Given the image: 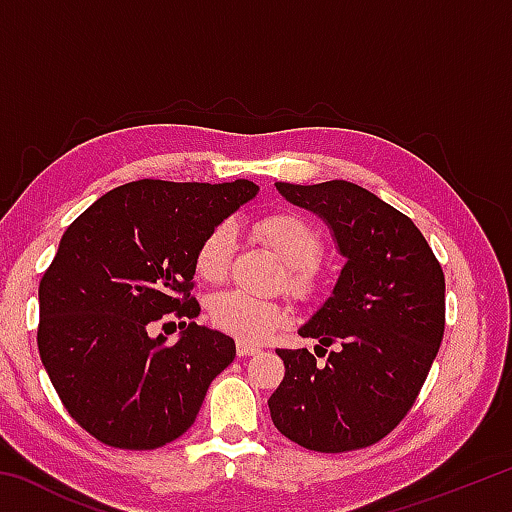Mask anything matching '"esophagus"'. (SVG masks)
I'll use <instances>...</instances> for the list:
<instances>
[{"label": "esophagus", "instance_id": "esophagus-1", "mask_svg": "<svg viewBox=\"0 0 512 512\" xmlns=\"http://www.w3.org/2000/svg\"><path fill=\"white\" fill-rule=\"evenodd\" d=\"M259 352V345L246 343V341H237V354L239 357H253V354Z\"/></svg>", "mask_w": 512, "mask_h": 512}]
</instances>
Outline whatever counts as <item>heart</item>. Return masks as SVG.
Returning <instances> with one entry per match:
<instances>
[{
    "label": "heart",
    "instance_id": "1",
    "mask_svg": "<svg viewBox=\"0 0 512 512\" xmlns=\"http://www.w3.org/2000/svg\"><path fill=\"white\" fill-rule=\"evenodd\" d=\"M255 235L287 264V291L293 298L314 300L327 289L329 273L316 259L323 241L305 216L287 210L266 214L255 223ZM232 250H235L232 225H214L196 248L194 266L198 277L212 284L221 282L228 275ZM210 318L216 327L237 336L239 341L259 343L284 325L287 311L277 302L228 291L212 300Z\"/></svg>",
    "mask_w": 512,
    "mask_h": 512
}]
</instances>
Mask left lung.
<instances>
[{"instance_id": "8db88e82", "label": "left lung", "mask_w": 512, "mask_h": 512, "mask_svg": "<svg viewBox=\"0 0 512 512\" xmlns=\"http://www.w3.org/2000/svg\"><path fill=\"white\" fill-rule=\"evenodd\" d=\"M318 214L348 259L300 336L336 345L318 366L309 350H277L284 379L268 400L277 431L305 449L354 452L404 420L445 334V275L409 216L348 180L275 183Z\"/></svg>"}]
</instances>
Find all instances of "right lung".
Returning a JSON list of instances; mask_svg holds the SVG:
<instances>
[{
	"instance_id": "right-lung-1",
	"label": "right lung",
	"mask_w": 512,
	"mask_h": 512,
	"mask_svg": "<svg viewBox=\"0 0 512 512\" xmlns=\"http://www.w3.org/2000/svg\"><path fill=\"white\" fill-rule=\"evenodd\" d=\"M259 192L250 180H137L94 201L65 230L42 275L38 350L60 402L117 449H155L192 427L235 341L185 323L178 343L151 336L162 316L196 318V248Z\"/></svg>"
}]
</instances>
